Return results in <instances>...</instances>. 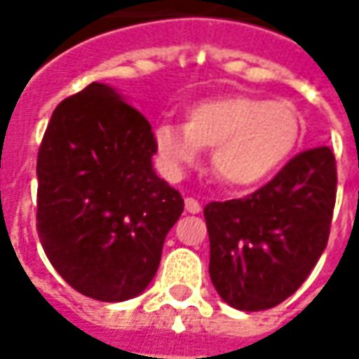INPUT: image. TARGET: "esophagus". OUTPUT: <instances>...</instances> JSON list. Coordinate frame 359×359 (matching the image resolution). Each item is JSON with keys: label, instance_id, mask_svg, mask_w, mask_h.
I'll list each match as a JSON object with an SVG mask.
<instances>
[{"label": "esophagus", "instance_id": "esophagus-1", "mask_svg": "<svg viewBox=\"0 0 359 359\" xmlns=\"http://www.w3.org/2000/svg\"><path fill=\"white\" fill-rule=\"evenodd\" d=\"M186 210L189 212V214H200L201 212L200 201L194 200V198H186Z\"/></svg>", "mask_w": 359, "mask_h": 359}]
</instances>
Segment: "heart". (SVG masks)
<instances>
[{"label":"heart","mask_w":359,"mask_h":359,"mask_svg":"<svg viewBox=\"0 0 359 359\" xmlns=\"http://www.w3.org/2000/svg\"><path fill=\"white\" fill-rule=\"evenodd\" d=\"M302 135V118L290 102L254 95H222L191 105L184 123H159L154 145L170 175L214 147L215 173L233 187L266 184L285 165Z\"/></svg>","instance_id":"obj_1"}]
</instances>
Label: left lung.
Wrapping results in <instances>:
<instances>
[{
  "mask_svg": "<svg viewBox=\"0 0 359 359\" xmlns=\"http://www.w3.org/2000/svg\"><path fill=\"white\" fill-rule=\"evenodd\" d=\"M336 159L313 147L248 198L212 201L210 278L236 310H269L292 296L324 254L336 203Z\"/></svg>",
  "mask_w": 359,
  "mask_h": 359,
  "instance_id": "8db88e82",
  "label": "left lung"
}]
</instances>
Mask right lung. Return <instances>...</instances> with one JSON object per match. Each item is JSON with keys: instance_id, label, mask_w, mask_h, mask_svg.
<instances>
[{"instance_id": "add662e5", "label": "right lung", "mask_w": 359, "mask_h": 359, "mask_svg": "<svg viewBox=\"0 0 359 359\" xmlns=\"http://www.w3.org/2000/svg\"><path fill=\"white\" fill-rule=\"evenodd\" d=\"M154 156L149 121L107 83L93 81L53 109L37 154V231L79 294L126 302L154 280L184 212Z\"/></svg>"}]
</instances>
